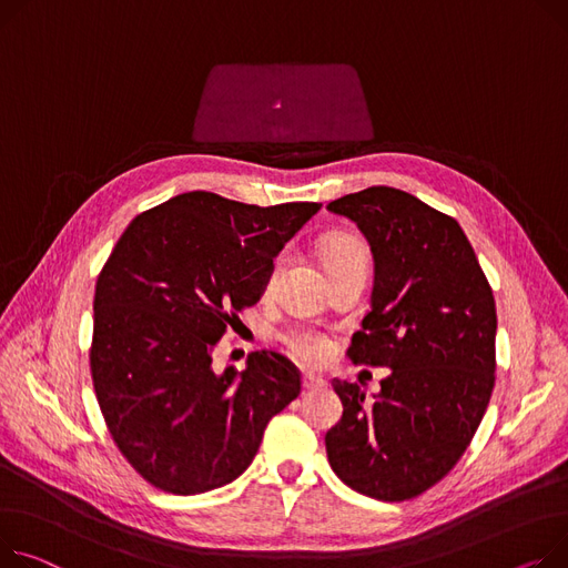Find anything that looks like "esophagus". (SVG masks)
<instances>
[{
    "label": "esophagus",
    "instance_id": "34e87169",
    "mask_svg": "<svg viewBox=\"0 0 568 568\" xmlns=\"http://www.w3.org/2000/svg\"><path fill=\"white\" fill-rule=\"evenodd\" d=\"M304 388L306 390H320V388H324L326 386V382L322 379V376H317V374H304Z\"/></svg>",
    "mask_w": 568,
    "mask_h": 568
}]
</instances>
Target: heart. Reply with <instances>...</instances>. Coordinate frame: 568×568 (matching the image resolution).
Returning a JSON list of instances; mask_svg holds the SVG:
<instances>
[{
	"instance_id": "obj_1",
	"label": "heart",
	"mask_w": 568,
	"mask_h": 568,
	"mask_svg": "<svg viewBox=\"0 0 568 568\" xmlns=\"http://www.w3.org/2000/svg\"><path fill=\"white\" fill-rule=\"evenodd\" d=\"M281 260H283V255L276 257L270 278H274ZM356 260L367 262V246L361 240H356V237L337 235V237H331L324 244L326 270L337 267V264H345V262H356ZM283 343L290 349V354L296 361L304 363V365H322V363H326L328 356H331V349H333L328 335L317 331V328H313V326H296V328L287 331L283 335Z\"/></svg>"
}]
</instances>
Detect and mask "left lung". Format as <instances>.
Masks as SVG:
<instances>
[{
    "label": "left lung",
    "mask_w": 568,
    "mask_h": 568,
    "mask_svg": "<svg viewBox=\"0 0 568 568\" xmlns=\"http://www.w3.org/2000/svg\"><path fill=\"white\" fill-rule=\"evenodd\" d=\"M352 219L374 287L347 356L390 367L382 393L333 382L343 418L326 432L333 473L363 496L402 503L457 466L496 384V301L462 225L395 186L326 205Z\"/></svg>",
    "instance_id": "8db88e82"
}]
</instances>
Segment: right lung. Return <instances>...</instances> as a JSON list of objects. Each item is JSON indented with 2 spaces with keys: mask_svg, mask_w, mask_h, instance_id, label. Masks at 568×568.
<instances>
[{
  "mask_svg": "<svg viewBox=\"0 0 568 568\" xmlns=\"http://www.w3.org/2000/svg\"><path fill=\"white\" fill-rule=\"evenodd\" d=\"M320 207L189 192L134 216L113 246L95 283L91 376L113 443L145 481L175 496L231 484L298 397L285 356L253 352L244 372L219 374L212 352Z\"/></svg>",
  "mask_w": 568,
  "mask_h": 568,
  "instance_id": "1",
  "label": "right lung"
}]
</instances>
